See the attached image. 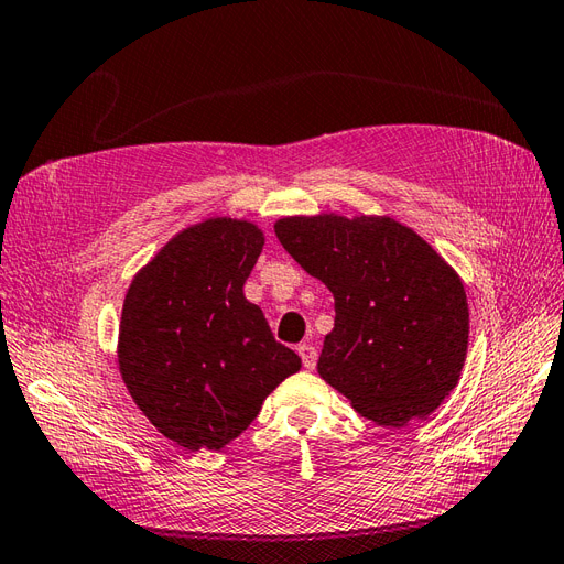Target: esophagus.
I'll return each mask as SVG.
<instances>
[{"label":"esophagus","instance_id":"1","mask_svg":"<svg viewBox=\"0 0 564 564\" xmlns=\"http://www.w3.org/2000/svg\"><path fill=\"white\" fill-rule=\"evenodd\" d=\"M297 352H300V358H303L305 368L314 370V365H317V348H314L312 344H300Z\"/></svg>","mask_w":564,"mask_h":564}]
</instances>
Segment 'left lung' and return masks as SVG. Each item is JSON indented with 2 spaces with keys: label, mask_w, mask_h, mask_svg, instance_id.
Returning a JSON list of instances; mask_svg holds the SVG:
<instances>
[{
  "label": "left lung",
  "mask_w": 564,
  "mask_h": 564,
  "mask_svg": "<svg viewBox=\"0 0 564 564\" xmlns=\"http://www.w3.org/2000/svg\"><path fill=\"white\" fill-rule=\"evenodd\" d=\"M276 238L334 293L317 370L379 425L427 417L459 382L468 348L464 283L432 247L387 216H291Z\"/></svg>",
  "instance_id": "8db88e82"
}]
</instances>
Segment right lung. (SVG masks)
Listing matches in <instances>:
<instances>
[{
    "mask_svg": "<svg viewBox=\"0 0 564 564\" xmlns=\"http://www.w3.org/2000/svg\"><path fill=\"white\" fill-rule=\"evenodd\" d=\"M264 247L250 220L177 232L129 285L117 360L143 415L185 449H220L247 430L300 358L245 297Z\"/></svg>",
    "mask_w": 564,
    "mask_h": 564,
    "instance_id": "add662e5",
    "label": "right lung"
}]
</instances>
